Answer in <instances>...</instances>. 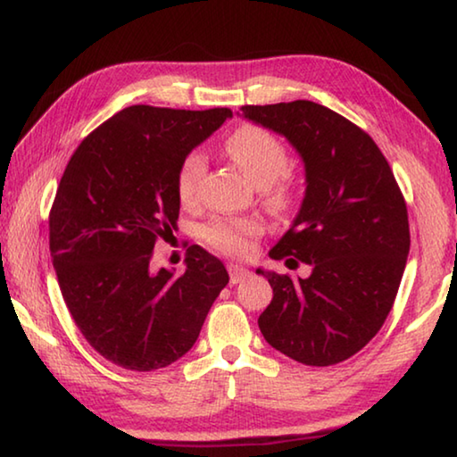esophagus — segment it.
Here are the masks:
<instances>
[{"label":"esophagus","instance_id":"1","mask_svg":"<svg viewBox=\"0 0 457 457\" xmlns=\"http://www.w3.org/2000/svg\"><path fill=\"white\" fill-rule=\"evenodd\" d=\"M228 272H229V282H231V284L244 282L245 278L250 276V270H245V268L237 266V264H229V266H228Z\"/></svg>","mask_w":457,"mask_h":457}]
</instances>
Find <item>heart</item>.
Masks as SVG:
<instances>
[{
  "label": "heart",
  "instance_id": "1",
  "mask_svg": "<svg viewBox=\"0 0 457 457\" xmlns=\"http://www.w3.org/2000/svg\"><path fill=\"white\" fill-rule=\"evenodd\" d=\"M223 151L256 187H268L266 204L272 210H284L290 204L288 189L278 183L288 173L290 154L276 135L256 125H244L226 138ZM204 175V154L189 153L183 157L175 179L177 195L183 205H195ZM258 236L260 226L252 220H213L201 229L205 244L226 256H245Z\"/></svg>",
  "mask_w": 457,
  "mask_h": 457
}]
</instances>
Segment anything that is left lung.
I'll return each instance as SVG.
<instances>
[{
    "label": "left lung",
    "instance_id": "left-lung-1",
    "mask_svg": "<svg viewBox=\"0 0 457 457\" xmlns=\"http://www.w3.org/2000/svg\"><path fill=\"white\" fill-rule=\"evenodd\" d=\"M239 111L288 138L306 169L303 207L270 256L312 272L256 270L274 290L258 327L286 357L337 365L377 335L395 303L409 253L403 193L373 138L330 108L294 100Z\"/></svg>",
    "mask_w": 457,
    "mask_h": 457
}]
</instances>
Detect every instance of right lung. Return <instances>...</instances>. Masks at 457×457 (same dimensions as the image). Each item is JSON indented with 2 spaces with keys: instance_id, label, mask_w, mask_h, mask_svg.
<instances>
[{
  "instance_id": "1",
  "label": "right lung",
  "mask_w": 457,
  "mask_h": 457,
  "mask_svg": "<svg viewBox=\"0 0 457 457\" xmlns=\"http://www.w3.org/2000/svg\"><path fill=\"white\" fill-rule=\"evenodd\" d=\"M229 108L129 106L79 145L50 210V252L62 298L92 349L129 370H157L187 353L226 266L191 245L185 272L151 268L153 247L179 218L177 169Z\"/></svg>"
}]
</instances>
